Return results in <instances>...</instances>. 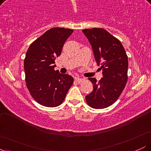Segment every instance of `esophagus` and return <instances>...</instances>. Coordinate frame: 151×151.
<instances>
[{
	"instance_id": "obj_1",
	"label": "esophagus",
	"mask_w": 151,
	"mask_h": 151,
	"mask_svg": "<svg viewBox=\"0 0 151 151\" xmlns=\"http://www.w3.org/2000/svg\"><path fill=\"white\" fill-rule=\"evenodd\" d=\"M82 80H83V79H81V77H75V81H77V82H78V83L81 82V81H82Z\"/></svg>"
}]
</instances>
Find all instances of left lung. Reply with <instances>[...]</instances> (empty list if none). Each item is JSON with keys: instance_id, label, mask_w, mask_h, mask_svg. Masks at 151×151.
<instances>
[{"instance_id": "obj_1", "label": "left lung", "mask_w": 151, "mask_h": 151, "mask_svg": "<svg viewBox=\"0 0 151 151\" xmlns=\"http://www.w3.org/2000/svg\"><path fill=\"white\" fill-rule=\"evenodd\" d=\"M91 45L93 56L103 77L97 81L89 78L93 91L86 96V101L93 109H104L118 99L128 79V57L117 38L102 28L82 30Z\"/></svg>"}]
</instances>
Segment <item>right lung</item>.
<instances>
[{"instance_id":"obj_1","label":"right lung","mask_w":151,"mask_h":151,"mask_svg":"<svg viewBox=\"0 0 151 151\" xmlns=\"http://www.w3.org/2000/svg\"><path fill=\"white\" fill-rule=\"evenodd\" d=\"M73 30L53 27L46 31L29 47L24 60L25 81L31 96L47 107L60 106L73 84L67 74L55 70V60Z\"/></svg>"}]
</instances>
